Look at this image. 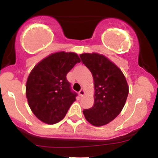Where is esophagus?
Returning a JSON list of instances; mask_svg holds the SVG:
<instances>
[{"mask_svg":"<svg viewBox=\"0 0 158 158\" xmlns=\"http://www.w3.org/2000/svg\"><path fill=\"white\" fill-rule=\"evenodd\" d=\"M79 96H80V97H83V96H84L85 94V90L84 89H81L80 91L79 92Z\"/></svg>","mask_w":158,"mask_h":158,"instance_id":"1","label":"esophagus"}]
</instances>
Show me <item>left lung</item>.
<instances>
[{
	"mask_svg": "<svg viewBox=\"0 0 158 158\" xmlns=\"http://www.w3.org/2000/svg\"><path fill=\"white\" fill-rule=\"evenodd\" d=\"M81 61L94 78V104L83 110L85 119L94 126H102L114 119L126 104L128 83L121 70L101 54L82 53Z\"/></svg>",
	"mask_w": 158,
	"mask_h": 158,
	"instance_id": "obj_1",
	"label": "left lung"
}]
</instances>
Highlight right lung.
Here are the masks:
<instances>
[{
    "label": "right lung",
    "instance_id": "add662e5",
    "mask_svg": "<svg viewBox=\"0 0 158 158\" xmlns=\"http://www.w3.org/2000/svg\"><path fill=\"white\" fill-rule=\"evenodd\" d=\"M80 59L75 52L50 54L34 67L27 78L26 96L29 106L38 119L55 124L66 115L76 101L67 74Z\"/></svg>",
    "mask_w": 158,
    "mask_h": 158
}]
</instances>
